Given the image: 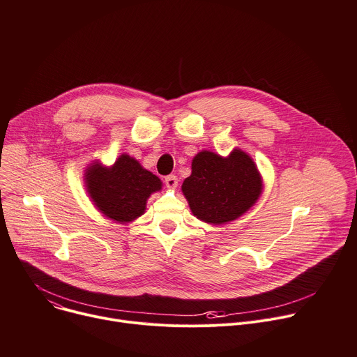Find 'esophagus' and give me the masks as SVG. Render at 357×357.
Returning a JSON list of instances; mask_svg holds the SVG:
<instances>
[{
	"instance_id": "1",
	"label": "esophagus",
	"mask_w": 357,
	"mask_h": 357,
	"mask_svg": "<svg viewBox=\"0 0 357 357\" xmlns=\"http://www.w3.org/2000/svg\"><path fill=\"white\" fill-rule=\"evenodd\" d=\"M165 185L169 188V189H175L178 186V178L175 175H168L165 176Z\"/></svg>"
}]
</instances>
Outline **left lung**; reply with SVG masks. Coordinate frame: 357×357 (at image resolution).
I'll return each mask as SVG.
<instances>
[{
  "label": "left lung",
  "mask_w": 357,
  "mask_h": 357,
  "mask_svg": "<svg viewBox=\"0 0 357 357\" xmlns=\"http://www.w3.org/2000/svg\"><path fill=\"white\" fill-rule=\"evenodd\" d=\"M192 213L208 223L231 222L247 212L261 193V178L240 149L229 158L202 151L192 161V175L182 183Z\"/></svg>",
  "instance_id": "left-lung-1"
}]
</instances>
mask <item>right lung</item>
Returning a JSON list of instances; mask_svg holds the SVG:
<instances>
[{
  "label": "right lung",
  "instance_id": "add662e5",
  "mask_svg": "<svg viewBox=\"0 0 357 357\" xmlns=\"http://www.w3.org/2000/svg\"><path fill=\"white\" fill-rule=\"evenodd\" d=\"M86 185L96 206L116 222H131L145 211L149 195L161 189V181L144 169L138 161L121 155L110 168L91 165L86 172Z\"/></svg>",
  "mask_w": 357,
  "mask_h": 357
}]
</instances>
